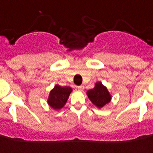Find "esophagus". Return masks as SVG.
<instances>
[{
    "label": "esophagus",
    "instance_id": "34e87169",
    "mask_svg": "<svg viewBox=\"0 0 153 153\" xmlns=\"http://www.w3.org/2000/svg\"><path fill=\"white\" fill-rule=\"evenodd\" d=\"M78 89L79 90V91H82V90L84 89V86H83V85L78 86Z\"/></svg>",
    "mask_w": 153,
    "mask_h": 153
}]
</instances>
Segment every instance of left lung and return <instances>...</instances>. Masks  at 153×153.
<instances>
[{"label":"left lung","mask_w":153,"mask_h":153,"mask_svg":"<svg viewBox=\"0 0 153 153\" xmlns=\"http://www.w3.org/2000/svg\"><path fill=\"white\" fill-rule=\"evenodd\" d=\"M86 95L92 104L99 109L108 104L111 100V95L108 88L101 82H95V87L92 89L88 90Z\"/></svg>","instance_id":"obj_1"}]
</instances>
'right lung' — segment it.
Wrapping results in <instances>:
<instances>
[{"mask_svg":"<svg viewBox=\"0 0 153 153\" xmlns=\"http://www.w3.org/2000/svg\"><path fill=\"white\" fill-rule=\"evenodd\" d=\"M72 88L69 86H62L55 85L49 92L48 97V105L54 110H60L66 104L69 95L72 91Z\"/></svg>","mask_w":153,"mask_h":153,"instance_id":"add662e5","label":"right lung"}]
</instances>
